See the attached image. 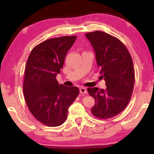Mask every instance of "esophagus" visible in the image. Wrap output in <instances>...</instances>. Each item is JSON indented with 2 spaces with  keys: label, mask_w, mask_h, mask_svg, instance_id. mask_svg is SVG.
I'll return each instance as SVG.
<instances>
[{
  "label": "esophagus",
  "mask_w": 154,
  "mask_h": 154,
  "mask_svg": "<svg viewBox=\"0 0 154 154\" xmlns=\"http://www.w3.org/2000/svg\"><path fill=\"white\" fill-rule=\"evenodd\" d=\"M79 91H80V93L81 94H86L87 93V90L85 89V88H83L82 87L79 89Z\"/></svg>",
  "instance_id": "obj_1"
}]
</instances>
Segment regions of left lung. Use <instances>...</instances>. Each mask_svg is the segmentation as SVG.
<instances>
[{"mask_svg": "<svg viewBox=\"0 0 154 154\" xmlns=\"http://www.w3.org/2000/svg\"><path fill=\"white\" fill-rule=\"evenodd\" d=\"M95 51L100 73L106 88H88L95 100L91 111L100 119H109L126 107L132 94L134 71L132 57L120 40L102 31L85 34Z\"/></svg>", "mask_w": 154, "mask_h": 154, "instance_id": "1", "label": "left lung"}]
</instances>
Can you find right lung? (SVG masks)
Here are the masks:
<instances>
[{
	"mask_svg": "<svg viewBox=\"0 0 154 154\" xmlns=\"http://www.w3.org/2000/svg\"><path fill=\"white\" fill-rule=\"evenodd\" d=\"M76 38H49L35 46L28 58L23 83L25 100L32 116L45 126L63 124L69 107L79 93L77 87L59 85L56 79Z\"/></svg>",
	"mask_w": 154,
	"mask_h": 154,
	"instance_id": "obj_1",
	"label": "right lung"
}]
</instances>
